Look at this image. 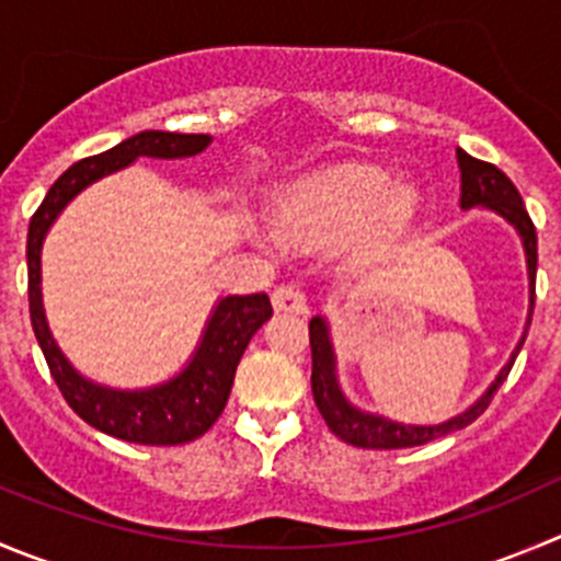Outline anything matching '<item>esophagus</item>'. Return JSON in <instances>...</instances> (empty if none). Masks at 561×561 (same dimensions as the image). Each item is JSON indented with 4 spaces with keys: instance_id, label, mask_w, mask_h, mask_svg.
<instances>
[{
    "instance_id": "34e87169",
    "label": "esophagus",
    "mask_w": 561,
    "mask_h": 561,
    "mask_svg": "<svg viewBox=\"0 0 561 561\" xmlns=\"http://www.w3.org/2000/svg\"><path fill=\"white\" fill-rule=\"evenodd\" d=\"M272 306H275V311L280 313H297V317L308 313V300L297 286H280V289H275V295H272Z\"/></svg>"
}]
</instances>
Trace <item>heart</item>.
Instances as JSON below:
<instances>
[{
	"label": "heart",
	"instance_id": "heart-1",
	"mask_svg": "<svg viewBox=\"0 0 561 561\" xmlns=\"http://www.w3.org/2000/svg\"><path fill=\"white\" fill-rule=\"evenodd\" d=\"M419 206L421 192L410 181H388L375 168H341L286 192L275 206V226L306 242L355 231L360 244L380 248L408 231Z\"/></svg>",
	"mask_w": 561,
	"mask_h": 561
}]
</instances>
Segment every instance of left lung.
<instances>
[{"label": "left lung", "instance_id": "8db88e82", "mask_svg": "<svg viewBox=\"0 0 561 561\" xmlns=\"http://www.w3.org/2000/svg\"><path fill=\"white\" fill-rule=\"evenodd\" d=\"M457 164H460V209H488L499 215L501 220L510 222L520 237L526 255V275H529V313H526L524 333L517 339L515 350H512L510 360L501 366L495 380L484 388L482 397L477 402L468 404L462 413L451 415V419L440 421V424H402L388 415L369 413V410L357 408L346 399L344 388L339 382V357H335L333 335H330V322L319 313L311 319L308 330H311V388H313V402H317L319 413L328 421L330 430L344 440V444L360 446V449H408V446H424L435 437H444L449 432L462 430L471 421L488 410L490 399L499 391L501 382L510 375L512 364H515L517 352L524 346L526 333L531 324V311H535V277H537V233L531 226L526 206L520 201V192L515 190L510 179L501 173L495 164L479 162V159L468 157L462 148H457Z\"/></svg>", "mask_w": 561, "mask_h": 561}]
</instances>
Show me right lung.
<instances>
[{
	"mask_svg": "<svg viewBox=\"0 0 561 561\" xmlns=\"http://www.w3.org/2000/svg\"><path fill=\"white\" fill-rule=\"evenodd\" d=\"M211 146V135H175V131H137L99 157L71 164L51 184L26 233V270H30V317L35 339L44 350L51 377L79 419L112 437L142 446H179L204 435L231 393L233 375L255 330L272 317L270 297L228 295L211 308L195 352L179 375L148 388H112L84 377L55 341L44 311L41 291V253L49 228L68 204L104 175L129 168L137 159H190Z\"/></svg>",
	"mask_w": 561,
	"mask_h": 561,
	"instance_id": "add662e5",
	"label": "right lung"
}]
</instances>
